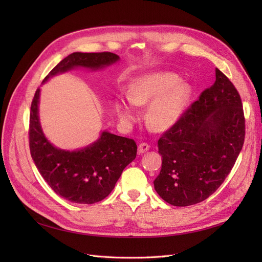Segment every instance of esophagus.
<instances>
[{
    "instance_id": "1",
    "label": "esophagus",
    "mask_w": 262,
    "mask_h": 262,
    "mask_svg": "<svg viewBox=\"0 0 262 262\" xmlns=\"http://www.w3.org/2000/svg\"><path fill=\"white\" fill-rule=\"evenodd\" d=\"M148 149H149V145L147 143H145V142H142L141 144H139L138 152H139V154H143V153L147 152Z\"/></svg>"
}]
</instances>
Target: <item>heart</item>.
Returning <instances> with one entry per match:
<instances>
[{"instance_id":"1","label":"heart","mask_w":262,"mask_h":262,"mask_svg":"<svg viewBox=\"0 0 262 262\" xmlns=\"http://www.w3.org/2000/svg\"><path fill=\"white\" fill-rule=\"evenodd\" d=\"M179 82V76L172 72L141 76L131 83L129 96L116 97V112L121 120L132 122L137 118L134 105L145 106L150 102L146 112L147 124L156 131L168 129L184 113L191 93L187 84Z\"/></svg>"}]
</instances>
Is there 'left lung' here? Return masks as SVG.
I'll list each match as a JSON object with an SVG mask.
<instances>
[{"label": "left lung", "instance_id": "8db88e82", "mask_svg": "<svg viewBox=\"0 0 262 262\" xmlns=\"http://www.w3.org/2000/svg\"><path fill=\"white\" fill-rule=\"evenodd\" d=\"M245 116L234 84L215 69V82L158 140L163 157L156 192L175 207L213 194L231 172L245 141Z\"/></svg>", "mask_w": 262, "mask_h": 262}]
</instances>
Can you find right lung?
Wrapping results in <instances>:
<instances>
[{
	"label": "right lung",
	"instance_id": "right-lung-1",
	"mask_svg": "<svg viewBox=\"0 0 262 262\" xmlns=\"http://www.w3.org/2000/svg\"><path fill=\"white\" fill-rule=\"evenodd\" d=\"M119 60L112 52H74L55 66L45 81L74 67L99 69ZM37 89L29 115V149L40 175L53 191L74 203L93 204L113 191L125 166L137 157L136 141L102 132L100 139L84 149L63 150L54 147L41 131L38 119Z\"/></svg>",
	"mask_w": 262,
	"mask_h": 262
}]
</instances>
